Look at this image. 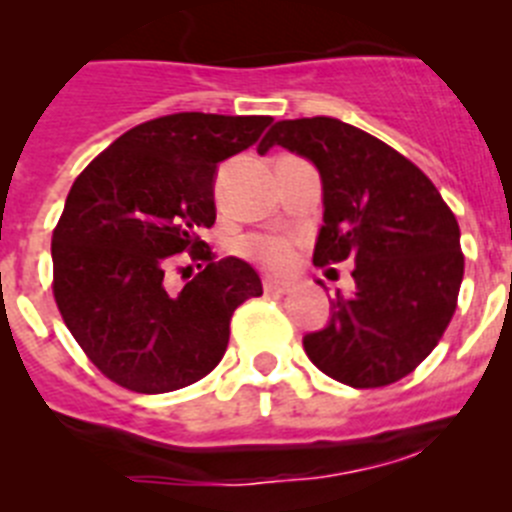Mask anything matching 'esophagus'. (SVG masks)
<instances>
[{"label":"esophagus","mask_w":512,"mask_h":512,"mask_svg":"<svg viewBox=\"0 0 512 512\" xmlns=\"http://www.w3.org/2000/svg\"><path fill=\"white\" fill-rule=\"evenodd\" d=\"M264 292L266 295H287L289 284L277 282V279H264Z\"/></svg>","instance_id":"obj_1"}]
</instances>
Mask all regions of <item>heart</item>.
Segmentation results:
<instances>
[{
    "mask_svg": "<svg viewBox=\"0 0 512 512\" xmlns=\"http://www.w3.org/2000/svg\"><path fill=\"white\" fill-rule=\"evenodd\" d=\"M243 253L271 271H284L295 264V246L277 235H253L243 241Z\"/></svg>",
    "mask_w": 512,
    "mask_h": 512,
    "instance_id": "b5f03b06",
    "label": "heart"
}]
</instances>
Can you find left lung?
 <instances>
[{
  "mask_svg": "<svg viewBox=\"0 0 512 512\" xmlns=\"http://www.w3.org/2000/svg\"><path fill=\"white\" fill-rule=\"evenodd\" d=\"M271 146L305 156L323 179L315 266L354 261V295L338 292L305 354L356 390L408 377L454 318L464 277L454 212L413 161L336 117L277 122L259 153Z\"/></svg>",
  "mask_w": 512,
  "mask_h": 512,
  "instance_id": "obj_1",
  "label": "left lung"
}]
</instances>
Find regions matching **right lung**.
Returning <instances> with one entry per match:
<instances>
[{
    "label": "right lung",
    "mask_w": 512,
    "mask_h": 512,
    "mask_svg": "<svg viewBox=\"0 0 512 512\" xmlns=\"http://www.w3.org/2000/svg\"><path fill=\"white\" fill-rule=\"evenodd\" d=\"M269 125L266 115L156 117L76 176L53 230V297L89 361L125 390L200 382L223 359L235 307L264 292L246 261H217L200 230L215 225L217 164ZM184 250L201 271L174 290Z\"/></svg>",
    "instance_id": "right-lung-1"
}]
</instances>
